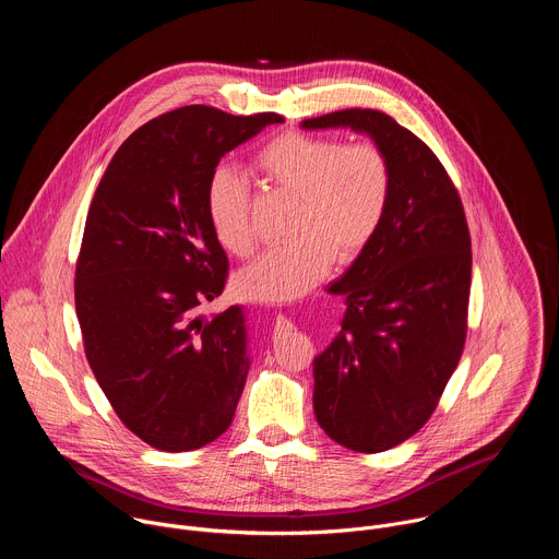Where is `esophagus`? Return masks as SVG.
<instances>
[{"instance_id":"1","label":"esophagus","mask_w":559,"mask_h":559,"mask_svg":"<svg viewBox=\"0 0 559 559\" xmlns=\"http://www.w3.org/2000/svg\"><path fill=\"white\" fill-rule=\"evenodd\" d=\"M276 325H278V328H285V325H289V321H287L285 316H278V318H276Z\"/></svg>"}]
</instances>
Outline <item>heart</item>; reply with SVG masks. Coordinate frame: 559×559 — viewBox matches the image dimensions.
<instances>
[{
	"instance_id": "b5f03b06",
	"label": "heart",
	"mask_w": 559,
	"mask_h": 559,
	"mask_svg": "<svg viewBox=\"0 0 559 559\" xmlns=\"http://www.w3.org/2000/svg\"><path fill=\"white\" fill-rule=\"evenodd\" d=\"M254 168L296 201L287 227L292 241L234 278L236 294L257 302L296 300L328 276L334 261H356L378 234L393 194L391 158L373 141L287 130L259 150ZM205 214L229 254L248 259L254 252L250 190L231 168L210 175Z\"/></svg>"
}]
</instances>
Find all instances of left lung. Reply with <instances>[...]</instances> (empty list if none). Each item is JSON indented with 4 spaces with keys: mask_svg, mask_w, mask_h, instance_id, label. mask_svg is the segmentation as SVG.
<instances>
[{
    "mask_svg": "<svg viewBox=\"0 0 559 559\" xmlns=\"http://www.w3.org/2000/svg\"><path fill=\"white\" fill-rule=\"evenodd\" d=\"M367 132L391 158L393 194L369 248L332 283L347 311L313 360V412L338 444L380 453L420 431L455 371L471 292V236L433 150L393 117L347 108L302 128Z\"/></svg>",
    "mask_w": 559,
    "mask_h": 559,
    "instance_id": "obj_1",
    "label": "left lung"
}]
</instances>
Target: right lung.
I'll return each instance as SVG.
<instances>
[{
    "mask_svg": "<svg viewBox=\"0 0 559 559\" xmlns=\"http://www.w3.org/2000/svg\"><path fill=\"white\" fill-rule=\"evenodd\" d=\"M276 112L186 106L134 130L93 197L74 267L88 365L119 420L154 449H201L229 425L250 358L243 313L201 307L229 263L205 214L221 156Z\"/></svg>",
    "mask_w": 559,
    "mask_h": 559,
    "instance_id": "add662e5",
    "label": "right lung"
}]
</instances>
